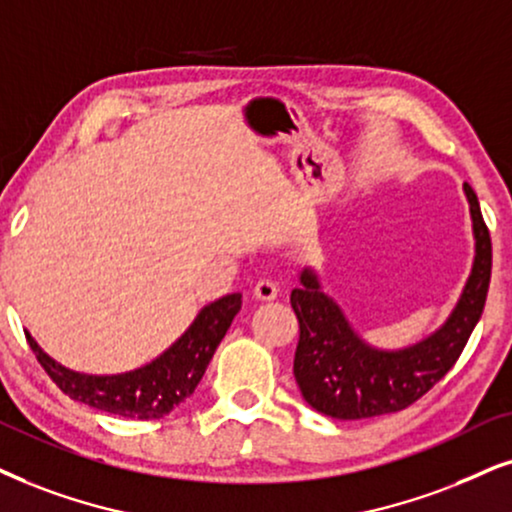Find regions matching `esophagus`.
<instances>
[{
    "instance_id": "34e87169",
    "label": "esophagus",
    "mask_w": 512,
    "mask_h": 512,
    "mask_svg": "<svg viewBox=\"0 0 512 512\" xmlns=\"http://www.w3.org/2000/svg\"><path fill=\"white\" fill-rule=\"evenodd\" d=\"M252 293H255L257 300H276L278 286H276L274 281H269V278H262V281L255 283Z\"/></svg>"
}]
</instances>
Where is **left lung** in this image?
I'll return each mask as SVG.
<instances>
[{
    "label": "left lung",
    "mask_w": 512,
    "mask_h": 512,
    "mask_svg": "<svg viewBox=\"0 0 512 512\" xmlns=\"http://www.w3.org/2000/svg\"><path fill=\"white\" fill-rule=\"evenodd\" d=\"M472 241L470 274L449 316L425 338L404 347H378L352 326L342 307L323 290L321 274L302 267L290 293L300 342L293 373L304 401L323 416L359 420L406 409L439 383L480 321L491 278V238L480 200L463 184Z\"/></svg>",
    "instance_id": "left-lung-1"
}]
</instances>
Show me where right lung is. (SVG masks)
Here are the masks:
<instances>
[{
    "label": "right lung",
    "instance_id": "1",
    "mask_svg": "<svg viewBox=\"0 0 512 512\" xmlns=\"http://www.w3.org/2000/svg\"><path fill=\"white\" fill-rule=\"evenodd\" d=\"M241 293H229L205 304L191 326L148 364L125 373H82L49 357L32 335L28 342L49 378L70 399L94 406L122 418H163L174 406L196 392L212 354L229 331L234 316L241 312Z\"/></svg>",
    "mask_w": 512,
    "mask_h": 512
}]
</instances>
